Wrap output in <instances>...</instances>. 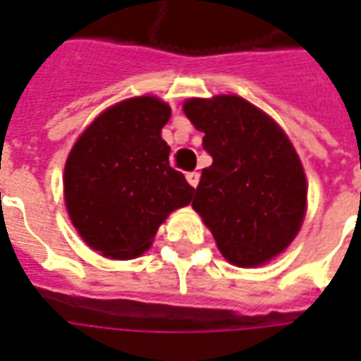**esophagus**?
<instances>
[{"label": "esophagus", "mask_w": 361, "mask_h": 361, "mask_svg": "<svg viewBox=\"0 0 361 361\" xmlns=\"http://www.w3.org/2000/svg\"><path fill=\"white\" fill-rule=\"evenodd\" d=\"M185 178H188L189 185H191V188H197V185H199V180H201V173H199V172H189Z\"/></svg>", "instance_id": "34e87169"}]
</instances>
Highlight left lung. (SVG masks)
I'll return each instance as SVG.
<instances>
[{
    "instance_id": "left-lung-1",
    "label": "left lung",
    "mask_w": 361,
    "mask_h": 361,
    "mask_svg": "<svg viewBox=\"0 0 361 361\" xmlns=\"http://www.w3.org/2000/svg\"><path fill=\"white\" fill-rule=\"evenodd\" d=\"M183 113L212 157L193 208L228 262H269L293 243L306 214L308 185L295 147L276 120L237 95L188 99Z\"/></svg>"
}]
</instances>
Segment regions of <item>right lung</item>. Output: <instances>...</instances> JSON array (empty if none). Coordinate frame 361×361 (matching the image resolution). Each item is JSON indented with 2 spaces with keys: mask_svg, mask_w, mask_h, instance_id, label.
Segmentation results:
<instances>
[{
  "mask_svg": "<svg viewBox=\"0 0 361 361\" xmlns=\"http://www.w3.org/2000/svg\"><path fill=\"white\" fill-rule=\"evenodd\" d=\"M170 106L141 95L109 106L85 128L65 164V202L78 235L106 258L128 260L153 245L160 224L195 189L168 162L162 128Z\"/></svg>",
  "mask_w": 361,
  "mask_h": 361,
  "instance_id": "1",
  "label": "right lung"
}]
</instances>
